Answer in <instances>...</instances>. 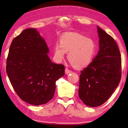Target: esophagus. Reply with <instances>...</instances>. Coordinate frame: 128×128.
Segmentation results:
<instances>
[{
  "label": "esophagus",
  "mask_w": 128,
  "mask_h": 128,
  "mask_svg": "<svg viewBox=\"0 0 128 128\" xmlns=\"http://www.w3.org/2000/svg\"><path fill=\"white\" fill-rule=\"evenodd\" d=\"M65 72H66V74H69V73H72V70H69V69H68V68H66V69H65Z\"/></svg>",
  "instance_id": "esophagus-1"
}]
</instances>
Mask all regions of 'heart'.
<instances>
[{"instance_id": "b5f03b06", "label": "heart", "mask_w": 128, "mask_h": 128, "mask_svg": "<svg viewBox=\"0 0 128 128\" xmlns=\"http://www.w3.org/2000/svg\"><path fill=\"white\" fill-rule=\"evenodd\" d=\"M59 41V44L56 43L54 47L56 62H62L66 52H68V60L75 68H85L92 62L96 48L92 39L77 33H66L60 36Z\"/></svg>"}]
</instances>
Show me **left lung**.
<instances>
[{"mask_svg": "<svg viewBox=\"0 0 128 128\" xmlns=\"http://www.w3.org/2000/svg\"><path fill=\"white\" fill-rule=\"evenodd\" d=\"M97 29L99 52L80 76L79 97L89 107L105 103L118 88L121 77V58L118 44L98 26Z\"/></svg>", "mask_w": 128, "mask_h": 128, "instance_id": "1", "label": "left lung"}]
</instances>
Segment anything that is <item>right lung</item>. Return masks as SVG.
<instances>
[{
    "mask_svg": "<svg viewBox=\"0 0 128 128\" xmlns=\"http://www.w3.org/2000/svg\"><path fill=\"white\" fill-rule=\"evenodd\" d=\"M46 42L36 29H27L13 40L6 72L21 100L30 104L47 103L53 98L56 81L64 75V66L53 63Z\"/></svg>",
    "mask_w": 128,
    "mask_h": 128,
    "instance_id": "obj_1",
    "label": "right lung"
}]
</instances>
